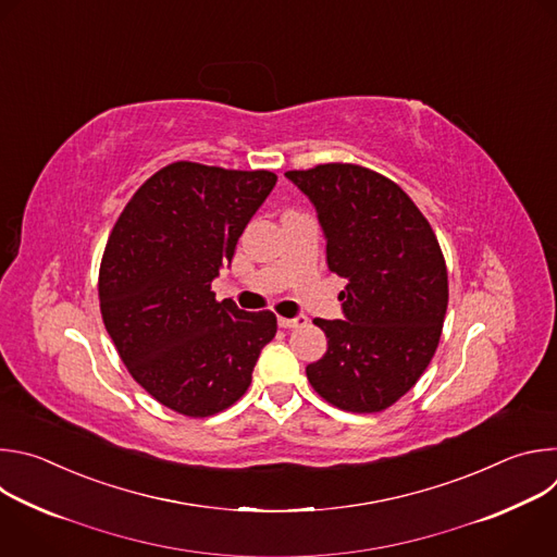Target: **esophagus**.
Returning <instances> with one entry per match:
<instances>
[{
	"label": "esophagus",
	"instance_id": "34e87169",
	"mask_svg": "<svg viewBox=\"0 0 557 557\" xmlns=\"http://www.w3.org/2000/svg\"><path fill=\"white\" fill-rule=\"evenodd\" d=\"M306 314H297V317H277V324H280V329H286V331H290V329H299V326H306Z\"/></svg>",
	"mask_w": 557,
	"mask_h": 557
}]
</instances>
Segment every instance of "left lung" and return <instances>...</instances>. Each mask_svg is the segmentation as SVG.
Here are the masks:
<instances>
[{
	"label": "left lung",
	"mask_w": 557,
	"mask_h": 557,
	"mask_svg": "<svg viewBox=\"0 0 557 557\" xmlns=\"http://www.w3.org/2000/svg\"><path fill=\"white\" fill-rule=\"evenodd\" d=\"M314 205L329 269L346 280L344 320H314L326 355L306 366L314 392L346 412L389 408L430 366L447 310L436 235L389 178L350 163L286 172Z\"/></svg>",
	"instance_id": "obj_1"
}]
</instances>
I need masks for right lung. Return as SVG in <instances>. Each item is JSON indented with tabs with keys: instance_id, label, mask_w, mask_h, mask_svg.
Masks as SVG:
<instances>
[{
	"instance_id": "add662e5",
	"label": "right lung",
	"mask_w": 557,
	"mask_h": 557,
	"mask_svg": "<svg viewBox=\"0 0 557 557\" xmlns=\"http://www.w3.org/2000/svg\"><path fill=\"white\" fill-rule=\"evenodd\" d=\"M275 183L267 170L178 161L138 187L108 237L106 331L134 381L178 414L205 419L233 406L277 333L271 310L247 312L211 290Z\"/></svg>"
}]
</instances>
